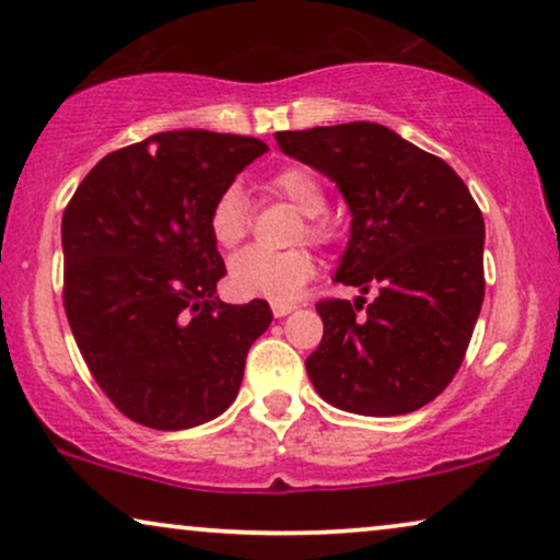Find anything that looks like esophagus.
<instances>
[{
  "instance_id": "obj_1",
  "label": "esophagus",
  "mask_w": 560,
  "mask_h": 560,
  "mask_svg": "<svg viewBox=\"0 0 560 560\" xmlns=\"http://www.w3.org/2000/svg\"><path fill=\"white\" fill-rule=\"evenodd\" d=\"M298 308L295 303H288V301H272V313L275 318H285L288 313H293Z\"/></svg>"
}]
</instances>
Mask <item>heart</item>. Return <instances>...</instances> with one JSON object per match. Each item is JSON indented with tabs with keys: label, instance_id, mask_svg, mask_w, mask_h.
Returning <instances> with one entry per match:
<instances>
[{
	"label": "heart",
	"instance_id": "obj_1",
	"mask_svg": "<svg viewBox=\"0 0 560 560\" xmlns=\"http://www.w3.org/2000/svg\"><path fill=\"white\" fill-rule=\"evenodd\" d=\"M270 190L285 198L298 211L305 213V234L313 242H324L328 224L320 219L326 211V194L316 175L305 167H282L270 178ZM211 240L221 249H234L249 232V211L244 194L236 186L226 188L209 211ZM303 234V232H301ZM316 275V262L311 252L293 249L282 255L247 249L229 267V285L242 298H270V301H290L301 293L305 282Z\"/></svg>",
	"mask_w": 560,
	"mask_h": 560
}]
</instances>
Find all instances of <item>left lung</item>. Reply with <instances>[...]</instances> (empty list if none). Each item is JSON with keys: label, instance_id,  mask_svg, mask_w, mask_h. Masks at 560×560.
<instances>
[{"label": "left lung", "instance_id": "1", "mask_svg": "<svg viewBox=\"0 0 560 560\" xmlns=\"http://www.w3.org/2000/svg\"><path fill=\"white\" fill-rule=\"evenodd\" d=\"M280 150L336 183L351 213L324 339L305 359L316 393L357 416H402L441 395L464 362L485 301V219L441 158L374 121L275 132Z\"/></svg>", "mask_w": 560, "mask_h": 560}]
</instances>
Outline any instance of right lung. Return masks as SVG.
<instances>
[{
	"label": "right lung",
	"instance_id": "obj_1",
	"mask_svg": "<svg viewBox=\"0 0 560 560\" xmlns=\"http://www.w3.org/2000/svg\"><path fill=\"white\" fill-rule=\"evenodd\" d=\"M267 144L175 129L98 160L68 203L63 303L98 387L158 431L209 423L240 395L267 301H219L209 211Z\"/></svg>",
	"mask_w": 560,
	"mask_h": 560
}]
</instances>
